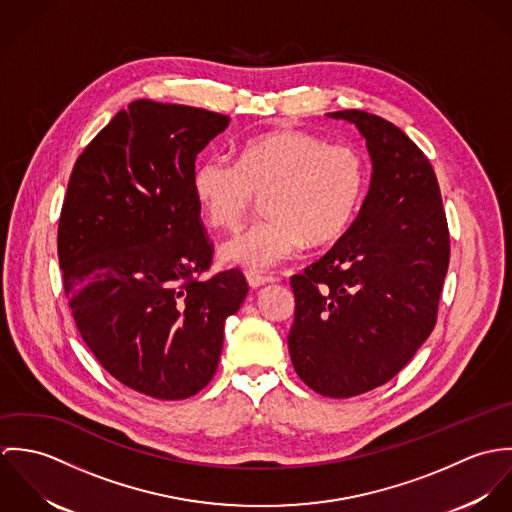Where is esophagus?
I'll return each mask as SVG.
<instances>
[{
    "mask_svg": "<svg viewBox=\"0 0 512 512\" xmlns=\"http://www.w3.org/2000/svg\"><path fill=\"white\" fill-rule=\"evenodd\" d=\"M246 280H248V286L254 288V290L266 286L268 282H272V278H268V276H264V274H260V272H254V270H248V272H246Z\"/></svg>",
    "mask_w": 512,
    "mask_h": 512,
    "instance_id": "34e87169",
    "label": "esophagus"
}]
</instances>
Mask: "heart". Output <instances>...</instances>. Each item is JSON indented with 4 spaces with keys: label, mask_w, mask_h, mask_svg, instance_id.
Listing matches in <instances>:
<instances>
[{
    "label": "heart",
    "mask_w": 512,
    "mask_h": 512,
    "mask_svg": "<svg viewBox=\"0 0 512 512\" xmlns=\"http://www.w3.org/2000/svg\"><path fill=\"white\" fill-rule=\"evenodd\" d=\"M365 155L351 144H329L309 132H274L244 142L236 161L213 153L193 171V195L209 224L236 228L264 194L268 217L228 238L222 260L274 270L297 258L307 240L329 244L353 224L365 201Z\"/></svg>",
    "instance_id": "b5f03b06"
}]
</instances>
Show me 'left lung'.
Instances as JSON below:
<instances>
[{
	"instance_id": "8db88e82",
	"label": "left lung",
	"mask_w": 512,
	"mask_h": 512,
	"mask_svg": "<svg viewBox=\"0 0 512 512\" xmlns=\"http://www.w3.org/2000/svg\"><path fill=\"white\" fill-rule=\"evenodd\" d=\"M327 116L357 126L372 177L349 230L290 280L288 347L311 390L351 398L394 378L434 331L449 230L434 167L400 128L363 110Z\"/></svg>"
}]
</instances>
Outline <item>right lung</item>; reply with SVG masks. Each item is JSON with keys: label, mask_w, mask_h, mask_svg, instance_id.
<instances>
[{"label": "right lung", "mask_w": 512, "mask_h": 512, "mask_svg": "<svg viewBox=\"0 0 512 512\" xmlns=\"http://www.w3.org/2000/svg\"><path fill=\"white\" fill-rule=\"evenodd\" d=\"M228 116L134 100L74 163L57 252L74 323L116 380L159 400H183L215 376L224 319L248 293L213 262L193 195L197 153Z\"/></svg>", "instance_id": "add662e5"}]
</instances>
